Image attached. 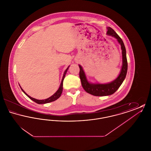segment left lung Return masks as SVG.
Wrapping results in <instances>:
<instances>
[{"mask_svg": "<svg viewBox=\"0 0 151 151\" xmlns=\"http://www.w3.org/2000/svg\"><path fill=\"white\" fill-rule=\"evenodd\" d=\"M108 35L113 36L117 40L118 42L121 46L122 54V66L121 71L119 76L111 83L107 84H92L89 83L86 79L85 72L82 67L79 65L80 68L79 76L81 80V85L87 93L95 96H105L113 94L121 86L126 78L127 71V60L126 57V51L124 43L121 37L118 36L115 31L110 27H108Z\"/></svg>", "mask_w": 151, "mask_h": 151, "instance_id": "left-lung-1", "label": "left lung"}]
</instances>
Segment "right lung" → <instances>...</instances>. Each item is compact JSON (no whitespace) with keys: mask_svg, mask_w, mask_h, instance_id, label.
<instances>
[{"mask_svg":"<svg viewBox=\"0 0 151 151\" xmlns=\"http://www.w3.org/2000/svg\"><path fill=\"white\" fill-rule=\"evenodd\" d=\"M69 67H70V66H68V68L65 70V72H64V74H63V78H62V81H61V84H60V86H59V89H58L57 91L52 96H51V97H50L49 98H48V99H45V100H37V99H36L32 98V97H31L30 96H29V95L26 93L24 92V90L22 89V88L20 87V88H21V89H22V91L25 94H26V95L29 97L30 99H31L32 100L35 101V102L37 103V104H47V103L51 102H52V101H54L57 100L58 99H59V98L60 97V96H61V94L62 93V91H63V80L65 79V74H66V73L67 72V70H68V69Z\"/></svg>","mask_w":151,"mask_h":151,"instance_id":"1","label":"right lung"}]
</instances>
